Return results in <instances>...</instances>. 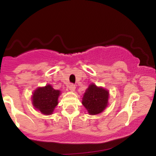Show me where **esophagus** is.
Wrapping results in <instances>:
<instances>
[{"instance_id":"1","label":"esophagus","mask_w":156,"mask_h":156,"mask_svg":"<svg viewBox=\"0 0 156 156\" xmlns=\"http://www.w3.org/2000/svg\"><path fill=\"white\" fill-rule=\"evenodd\" d=\"M69 89L71 91V92H73V91H75V89H76V85L73 83H71L70 85L69 86Z\"/></svg>"}]
</instances>
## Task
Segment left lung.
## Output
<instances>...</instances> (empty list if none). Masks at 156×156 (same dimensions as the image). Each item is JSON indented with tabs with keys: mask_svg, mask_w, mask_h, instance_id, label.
I'll return each mask as SVG.
<instances>
[{
	"mask_svg": "<svg viewBox=\"0 0 156 156\" xmlns=\"http://www.w3.org/2000/svg\"><path fill=\"white\" fill-rule=\"evenodd\" d=\"M109 92L103 87L91 83L84 93L82 104L91 115L101 114L108 105Z\"/></svg>",
	"mask_w": 156,
	"mask_h": 156,
	"instance_id": "8db88e82",
	"label": "left lung"
}]
</instances>
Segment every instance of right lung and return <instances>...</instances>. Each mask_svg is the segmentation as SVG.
Returning a JSON list of instances; mask_svg holds the SVG:
<instances>
[{
	"label": "right lung",
	"instance_id": "add662e5",
	"mask_svg": "<svg viewBox=\"0 0 156 156\" xmlns=\"http://www.w3.org/2000/svg\"><path fill=\"white\" fill-rule=\"evenodd\" d=\"M60 94L59 90H55L49 84L44 87H39L33 92L32 104L42 114L46 115L52 114L58 105V98Z\"/></svg>",
	"mask_w": 156,
	"mask_h": 156
}]
</instances>
